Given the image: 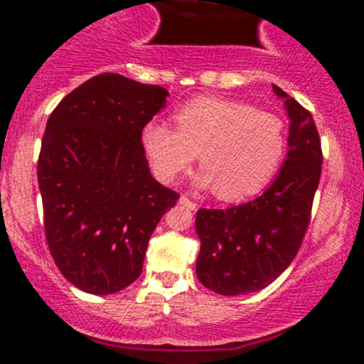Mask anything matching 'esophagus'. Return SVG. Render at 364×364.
<instances>
[{"label":"esophagus","instance_id":"esophagus-1","mask_svg":"<svg viewBox=\"0 0 364 364\" xmlns=\"http://www.w3.org/2000/svg\"><path fill=\"white\" fill-rule=\"evenodd\" d=\"M179 204L185 205L186 209H192V211H193V209H197V204L193 203L192 199H188V197H186V196H181V197H179Z\"/></svg>","mask_w":364,"mask_h":364}]
</instances>
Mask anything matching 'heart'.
Listing matches in <instances>:
<instances>
[{
    "mask_svg": "<svg viewBox=\"0 0 364 364\" xmlns=\"http://www.w3.org/2000/svg\"><path fill=\"white\" fill-rule=\"evenodd\" d=\"M176 124L149 121L141 132L153 172L172 183L200 153L203 171L196 183L216 186V196L241 200L266 188L284 164L287 127L278 114L255 111L250 104L203 97L176 112Z\"/></svg>",
    "mask_w": 364,
    "mask_h": 364,
    "instance_id": "b5f03b06",
    "label": "heart"
}]
</instances>
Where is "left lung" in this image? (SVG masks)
Wrapping results in <instances>:
<instances>
[{"label":"left lung","mask_w":364,"mask_h":364,"mask_svg":"<svg viewBox=\"0 0 364 364\" xmlns=\"http://www.w3.org/2000/svg\"><path fill=\"white\" fill-rule=\"evenodd\" d=\"M273 91L284 98L291 117L280 174L250 203L197 211L196 273L216 294H248L277 280L294 260L311 218L322 172L321 137L310 111L274 84Z\"/></svg>","instance_id":"obj_1"}]
</instances>
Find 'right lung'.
<instances>
[{"label":"right lung","instance_id":"obj_1","mask_svg":"<svg viewBox=\"0 0 364 364\" xmlns=\"http://www.w3.org/2000/svg\"><path fill=\"white\" fill-rule=\"evenodd\" d=\"M168 93L119 73H100L47 119L38 186L50 255L90 294L123 291L141 277L149 237L179 193L151 176L141 132Z\"/></svg>","mask_w":364,"mask_h":364}]
</instances>
